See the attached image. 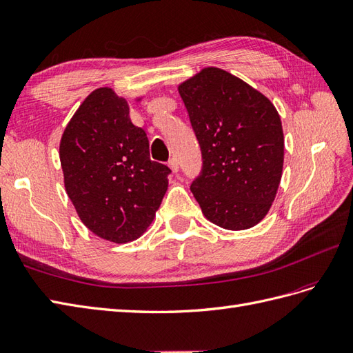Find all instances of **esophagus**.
Returning <instances> with one entry per match:
<instances>
[{
    "mask_svg": "<svg viewBox=\"0 0 353 353\" xmlns=\"http://www.w3.org/2000/svg\"><path fill=\"white\" fill-rule=\"evenodd\" d=\"M168 167L171 168V171H173V173H179V162H177V159H170L168 161Z\"/></svg>",
    "mask_w": 353,
    "mask_h": 353,
    "instance_id": "esophagus-1",
    "label": "esophagus"
}]
</instances>
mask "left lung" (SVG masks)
<instances>
[{
	"instance_id": "left-lung-1",
	"label": "left lung",
	"mask_w": 353,
	"mask_h": 353,
	"mask_svg": "<svg viewBox=\"0 0 353 353\" xmlns=\"http://www.w3.org/2000/svg\"><path fill=\"white\" fill-rule=\"evenodd\" d=\"M200 143L203 170L191 191L212 223L231 231L265 218L282 179L285 139L270 99L216 67L179 85Z\"/></svg>"
}]
</instances>
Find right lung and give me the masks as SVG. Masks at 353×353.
Returning a JSON list of instances; mask_svg holds the SVG:
<instances>
[{"label": "right lung", "instance_id": "obj_1", "mask_svg": "<svg viewBox=\"0 0 353 353\" xmlns=\"http://www.w3.org/2000/svg\"><path fill=\"white\" fill-rule=\"evenodd\" d=\"M59 159L67 195L95 236L128 243L148 230L171 170L150 159L146 132L112 88L95 89L80 104L61 137Z\"/></svg>", "mask_w": 353, "mask_h": 353}]
</instances>
